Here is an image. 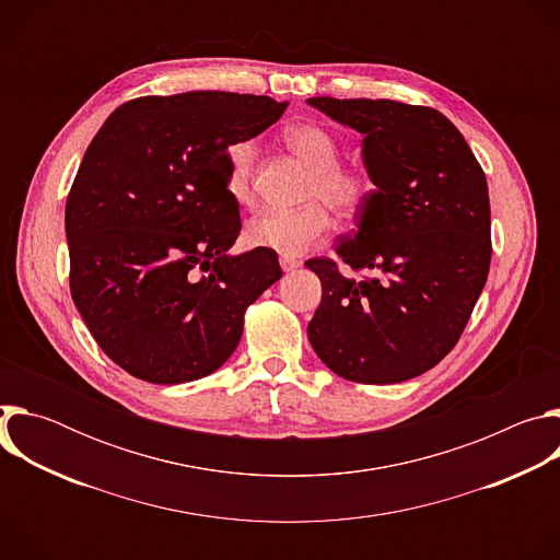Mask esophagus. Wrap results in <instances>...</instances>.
Wrapping results in <instances>:
<instances>
[{
    "instance_id": "obj_1",
    "label": "esophagus",
    "mask_w": 560,
    "mask_h": 560,
    "mask_svg": "<svg viewBox=\"0 0 560 560\" xmlns=\"http://www.w3.org/2000/svg\"><path fill=\"white\" fill-rule=\"evenodd\" d=\"M279 264H281V270H283V272H292V270H296V268L301 266V261H296V259H292V257H285V255L279 259Z\"/></svg>"
}]
</instances>
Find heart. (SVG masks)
Instances as JSON below:
<instances>
[{
	"label": "heart",
	"mask_w": 560,
	"mask_h": 560,
	"mask_svg": "<svg viewBox=\"0 0 560 560\" xmlns=\"http://www.w3.org/2000/svg\"><path fill=\"white\" fill-rule=\"evenodd\" d=\"M288 148L310 166L296 210H266L253 217L244 228L246 244L296 257L314 248L330 228L328 208L339 219H354L372 197L370 177L341 164L339 139L322 124L299 121L283 130ZM225 190L234 203H253V179L257 164V141L234 139L223 150Z\"/></svg>",
	"instance_id": "1"
}]
</instances>
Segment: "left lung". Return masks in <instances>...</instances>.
<instances>
[{"label": "left lung", "mask_w": 560, "mask_h": 560, "mask_svg": "<svg viewBox=\"0 0 560 560\" xmlns=\"http://www.w3.org/2000/svg\"><path fill=\"white\" fill-rule=\"evenodd\" d=\"M359 132L376 190L359 228L330 257L307 259L322 305L307 339L335 374L401 383L432 370L460 339L492 261L488 182L456 126L434 108L394 100L310 97Z\"/></svg>", "instance_id": "1"}]
</instances>
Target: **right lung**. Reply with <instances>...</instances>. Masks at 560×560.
Returning a JSON list of instances; mask_svg holds the SVG:
<instances>
[{"label":"right lung","mask_w":560,"mask_h":560,"mask_svg":"<svg viewBox=\"0 0 560 560\" xmlns=\"http://www.w3.org/2000/svg\"><path fill=\"white\" fill-rule=\"evenodd\" d=\"M288 102L192 91L119 106L66 199L70 294L104 354L159 385L228 361L244 314L281 279L279 257L228 255L242 219L223 150L272 126Z\"/></svg>","instance_id":"obj_1"}]
</instances>
